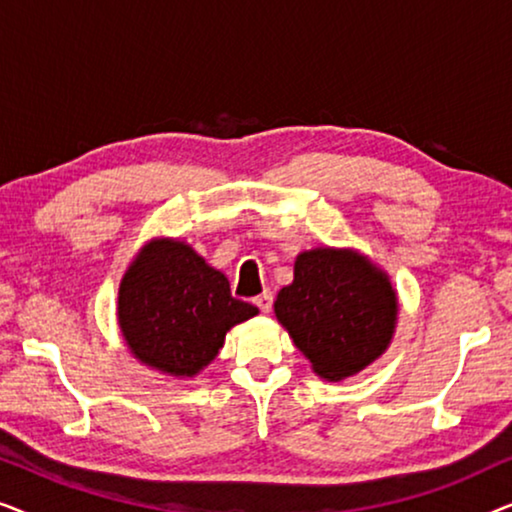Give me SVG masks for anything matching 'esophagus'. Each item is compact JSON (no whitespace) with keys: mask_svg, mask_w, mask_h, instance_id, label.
I'll return each instance as SVG.
<instances>
[{"mask_svg":"<svg viewBox=\"0 0 512 512\" xmlns=\"http://www.w3.org/2000/svg\"><path fill=\"white\" fill-rule=\"evenodd\" d=\"M272 300H275V296H272V291H263L261 296L254 298V305L258 307V310L268 314L272 310Z\"/></svg>","mask_w":512,"mask_h":512,"instance_id":"1","label":"esophagus"}]
</instances>
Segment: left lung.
Segmentation results:
<instances>
[{"instance_id":"left-lung-1","label":"left lung","mask_w":512,"mask_h":512,"mask_svg":"<svg viewBox=\"0 0 512 512\" xmlns=\"http://www.w3.org/2000/svg\"><path fill=\"white\" fill-rule=\"evenodd\" d=\"M275 314L314 373L342 380L387 349L396 326V293L384 272L352 251L312 249L296 258L293 284Z\"/></svg>"}]
</instances>
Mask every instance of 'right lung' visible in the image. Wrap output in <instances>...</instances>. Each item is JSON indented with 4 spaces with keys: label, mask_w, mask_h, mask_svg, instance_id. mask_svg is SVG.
Returning <instances> with one entry per match:
<instances>
[{
    "label": "right lung",
    "mask_w": 512,
    "mask_h": 512,
    "mask_svg": "<svg viewBox=\"0 0 512 512\" xmlns=\"http://www.w3.org/2000/svg\"><path fill=\"white\" fill-rule=\"evenodd\" d=\"M254 314V305L233 298L226 275L177 240L146 244L118 291V324L132 354L177 377L214 361L230 328Z\"/></svg>",
    "instance_id": "right-lung-1"
}]
</instances>
